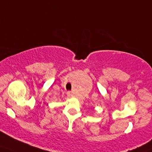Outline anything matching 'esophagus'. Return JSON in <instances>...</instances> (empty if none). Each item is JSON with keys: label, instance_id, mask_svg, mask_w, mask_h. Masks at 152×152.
I'll list each match as a JSON object with an SVG mask.
<instances>
[{"label": "esophagus", "instance_id": "esophagus-1", "mask_svg": "<svg viewBox=\"0 0 152 152\" xmlns=\"http://www.w3.org/2000/svg\"><path fill=\"white\" fill-rule=\"evenodd\" d=\"M67 95H68L69 97H72V92H70V91L67 92Z\"/></svg>", "mask_w": 152, "mask_h": 152}]
</instances>
